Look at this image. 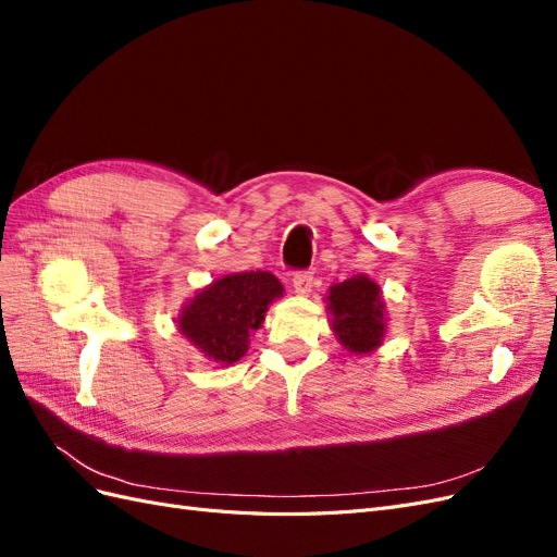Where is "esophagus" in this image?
I'll list each match as a JSON object with an SVG mask.
<instances>
[{"label":"esophagus","mask_w":557,"mask_h":557,"mask_svg":"<svg viewBox=\"0 0 557 557\" xmlns=\"http://www.w3.org/2000/svg\"><path fill=\"white\" fill-rule=\"evenodd\" d=\"M293 288L299 297H307L313 288V274L311 272H297L293 278Z\"/></svg>","instance_id":"1"}]
</instances>
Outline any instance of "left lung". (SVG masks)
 I'll use <instances>...</instances> for the list:
<instances>
[{
  "mask_svg": "<svg viewBox=\"0 0 557 557\" xmlns=\"http://www.w3.org/2000/svg\"><path fill=\"white\" fill-rule=\"evenodd\" d=\"M332 332L352 356L376 350L387 334V311L381 285L364 274L334 283L325 295Z\"/></svg>",
  "mask_w": 557,
  "mask_h": 557,
  "instance_id": "1",
  "label": "left lung"
}]
</instances>
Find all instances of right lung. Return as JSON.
I'll return each mask as SVG.
<instances>
[{"instance_id":"1","label":"right lung","mask_w":557,"mask_h":557,"mask_svg":"<svg viewBox=\"0 0 557 557\" xmlns=\"http://www.w3.org/2000/svg\"><path fill=\"white\" fill-rule=\"evenodd\" d=\"M281 297L283 285L269 272L223 274L185 301L176 327L207 360L230 367L246 356L250 334Z\"/></svg>"}]
</instances>
